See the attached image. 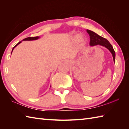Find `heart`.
<instances>
[{
  "label": "heart",
  "instance_id": "b5f03b06",
  "mask_svg": "<svg viewBox=\"0 0 129 129\" xmlns=\"http://www.w3.org/2000/svg\"><path fill=\"white\" fill-rule=\"evenodd\" d=\"M81 36L80 34H76L75 35V36H74V37L73 38L72 40L74 43H77V42H79V40L81 39ZM80 42L82 44H85L86 41L85 39H81L80 40Z\"/></svg>",
  "mask_w": 129,
  "mask_h": 129
}]
</instances>
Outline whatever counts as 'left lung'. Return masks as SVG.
Returning a JSON list of instances; mask_svg holds the SVG:
<instances>
[{"instance_id":"1","label":"left lung","mask_w":129,"mask_h":129,"mask_svg":"<svg viewBox=\"0 0 129 129\" xmlns=\"http://www.w3.org/2000/svg\"><path fill=\"white\" fill-rule=\"evenodd\" d=\"M86 31L87 33L89 34L90 36V45L94 46L99 44L103 46H105L107 49H108L111 53L113 56L114 61H115V52L114 50L113 46H112L111 44L109 43V41L106 39L105 38L101 37L96 33H95L94 31L89 30H86Z\"/></svg>"}]
</instances>
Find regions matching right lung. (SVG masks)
Instances as JSON below:
<instances>
[{
  "mask_svg": "<svg viewBox=\"0 0 129 129\" xmlns=\"http://www.w3.org/2000/svg\"><path fill=\"white\" fill-rule=\"evenodd\" d=\"M39 38V37H28V38H25V39H24L23 40H37V39H38V38ZM21 43V42H19L17 44H16V45H15L13 47V49H12V51H13V49H14V48L15 47V46H17L19 44H20Z\"/></svg>",
  "mask_w": 129,
  "mask_h": 129,
  "instance_id": "right-lung-1",
  "label": "right lung"
}]
</instances>
